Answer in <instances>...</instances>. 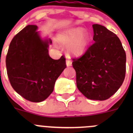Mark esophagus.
<instances>
[{
    "label": "esophagus",
    "instance_id": "34e87169",
    "mask_svg": "<svg viewBox=\"0 0 133 133\" xmlns=\"http://www.w3.org/2000/svg\"><path fill=\"white\" fill-rule=\"evenodd\" d=\"M66 65H67V66H68V67L71 66V65H72L71 61H70L69 60H66Z\"/></svg>",
    "mask_w": 133,
    "mask_h": 133
}]
</instances>
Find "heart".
<instances>
[{
  "instance_id": "1",
  "label": "heart",
  "mask_w": 133,
  "mask_h": 133,
  "mask_svg": "<svg viewBox=\"0 0 133 133\" xmlns=\"http://www.w3.org/2000/svg\"><path fill=\"white\" fill-rule=\"evenodd\" d=\"M57 41L62 45H68V52L73 57L83 55L88 49L90 36L82 28L65 29L57 35Z\"/></svg>"
}]
</instances>
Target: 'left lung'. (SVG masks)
<instances>
[{
	"label": "left lung",
	"mask_w": 133,
	"mask_h": 133,
	"mask_svg": "<svg viewBox=\"0 0 133 133\" xmlns=\"http://www.w3.org/2000/svg\"><path fill=\"white\" fill-rule=\"evenodd\" d=\"M92 44L80 58L73 59L76 86L88 98L107 100L122 84L126 55L118 37L105 27L92 25Z\"/></svg>",
	"instance_id": "8db88e82"
}]
</instances>
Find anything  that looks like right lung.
<instances>
[{
  "label": "right lung",
  "mask_w": 133,
  "mask_h": 133,
  "mask_svg": "<svg viewBox=\"0 0 133 133\" xmlns=\"http://www.w3.org/2000/svg\"><path fill=\"white\" fill-rule=\"evenodd\" d=\"M37 29V25H28L17 33L6 58L12 88L32 102L44 101L52 93L56 80L66 68L64 56L58 60L49 57L51 40L42 38Z\"/></svg>",
  "instance_id": "add662e5"
}]
</instances>
